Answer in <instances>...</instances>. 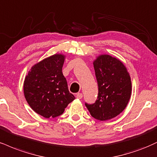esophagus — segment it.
<instances>
[{
    "mask_svg": "<svg viewBox=\"0 0 157 157\" xmlns=\"http://www.w3.org/2000/svg\"><path fill=\"white\" fill-rule=\"evenodd\" d=\"M76 97L77 98V99H82V94H81V93H77V94H76Z\"/></svg>",
    "mask_w": 157,
    "mask_h": 157,
    "instance_id": "obj_1",
    "label": "esophagus"
}]
</instances>
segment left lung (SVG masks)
<instances>
[{
	"instance_id": "left-lung-1",
	"label": "left lung",
	"mask_w": 157,
	"mask_h": 157,
	"mask_svg": "<svg viewBox=\"0 0 157 157\" xmlns=\"http://www.w3.org/2000/svg\"><path fill=\"white\" fill-rule=\"evenodd\" d=\"M93 63L99 94L95 103L86 106L92 117L103 121L126 108L131 97V78L124 63L109 55H100Z\"/></svg>"
}]
</instances>
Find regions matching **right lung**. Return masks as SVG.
<instances>
[{"instance_id":"right-lung-1","label":"right lung","mask_w":157,"mask_h":157,"mask_svg":"<svg viewBox=\"0 0 157 157\" xmlns=\"http://www.w3.org/2000/svg\"><path fill=\"white\" fill-rule=\"evenodd\" d=\"M65 56L56 54L31 67L25 78L26 101L33 111L46 118L59 116L75 97L69 93L62 72Z\"/></svg>"}]
</instances>
